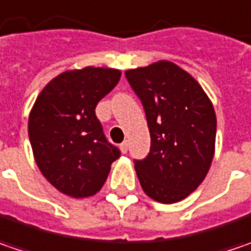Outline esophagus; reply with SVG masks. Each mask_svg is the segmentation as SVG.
Masks as SVG:
<instances>
[{
  "mask_svg": "<svg viewBox=\"0 0 251 251\" xmlns=\"http://www.w3.org/2000/svg\"><path fill=\"white\" fill-rule=\"evenodd\" d=\"M119 149H121V151L125 154L126 151H127V149H129V143H127V140H125V142H122L121 143V146H119Z\"/></svg>",
  "mask_w": 251,
  "mask_h": 251,
  "instance_id": "34e87169",
  "label": "esophagus"
}]
</instances>
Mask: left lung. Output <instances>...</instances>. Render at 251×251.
I'll use <instances>...</instances> for the list:
<instances>
[{
	"instance_id": "left-lung-1",
	"label": "left lung",
	"mask_w": 251,
	"mask_h": 251,
	"mask_svg": "<svg viewBox=\"0 0 251 251\" xmlns=\"http://www.w3.org/2000/svg\"><path fill=\"white\" fill-rule=\"evenodd\" d=\"M142 101L150 132V151L133 160L147 195L163 203L187 198L211 167L216 116L201 85L170 61L125 73Z\"/></svg>"
}]
</instances>
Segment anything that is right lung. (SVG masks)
<instances>
[{
  "label": "right lung",
  "mask_w": 251,
  "mask_h": 251,
  "mask_svg": "<svg viewBox=\"0 0 251 251\" xmlns=\"http://www.w3.org/2000/svg\"><path fill=\"white\" fill-rule=\"evenodd\" d=\"M121 71L85 67L66 71L43 88L29 115V140L39 170L53 187L74 198L101 190L121 156L95 115Z\"/></svg>",
  "instance_id": "add662e5"
}]
</instances>
